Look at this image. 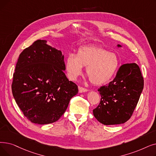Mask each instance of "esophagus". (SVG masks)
Masks as SVG:
<instances>
[{
    "label": "esophagus",
    "instance_id": "1",
    "mask_svg": "<svg viewBox=\"0 0 156 156\" xmlns=\"http://www.w3.org/2000/svg\"><path fill=\"white\" fill-rule=\"evenodd\" d=\"M78 89H79V92L80 93H82V92H85L88 91V89H85V88H84V87H80V86L78 87Z\"/></svg>",
    "mask_w": 156,
    "mask_h": 156
}]
</instances>
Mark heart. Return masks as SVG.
Here are the masks:
<instances>
[{
  "label": "heart",
  "mask_w": 156,
  "mask_h": 156,
  "mask_svg": "<svg viewBox=\"0 0 156 156\" xmlns=\"http://www.w3.org/2000/svg\"><path fill=\"white\" fill-rule=\"evenodd\" d=\"M119 66L115 53L101 46L94 45L80 47L76 55L69 54L66 59V69L69 78L74 80L86 67V74L94 85H102L110 81Z\"/></svg>",
  "instance_id": "heart-1"
}]
</instances>
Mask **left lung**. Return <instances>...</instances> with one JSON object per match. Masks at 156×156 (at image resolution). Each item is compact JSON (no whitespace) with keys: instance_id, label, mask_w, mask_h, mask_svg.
I'll list each match as a JSON object with an SVG mask.
<instances>
[{"instance_id":"8db88e82","label":"left lung","mask_w":156,"mask_h":156,"mask_svg":"<svg viewBox=\"0 0 156 156\" xmlns=\"http://www.w3.org/2000/svg\"><path fill=\"white\" fill-rule=\"evenodd\" d=\"M144 85V77L136 63L121 66L113 80L98 89L101 98L93 110L95 118L105 125L126 122L132 116Z\"/></svg>"}]
</instances>
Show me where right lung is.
I'll return each instance as SVG.
<instances>
[{
  "instance_id": "right-lung-1",
  "label": "right lung",
  "mask_w": 156,
  "mask_h": 156,
  "mask_svg": "<svg viewBox=\"0 0 156 156\" xmlns=\"http://www.w3.org/2000/svg\"><path fill=\"white\" fill-rule=\"evenodd\" d=\"M37 40L20 53L11 89L16 103L31 122H55L66 112L78 86L67 78L62 52Z\"/></svg>"
}]
</instances>
